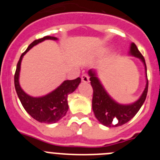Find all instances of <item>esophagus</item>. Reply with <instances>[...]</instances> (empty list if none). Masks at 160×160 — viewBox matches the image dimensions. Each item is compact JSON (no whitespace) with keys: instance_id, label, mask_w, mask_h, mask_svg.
I'll use <instances>...</instances> for the list:
<instances>
[{"instance_id":"esophagus-1","label":"esophagus","mask_w":160,"mask_h":160,"mask_svg":"<svg viewBox=\"0 0 160 160\" xmlns=\"http://www.w3.org/2000/svg\"><path fill=\"white\" fill-rule=\"evenodd\" d=\"M82 81L83 82H90V78H89V77L87 74H82Z\"/></svg>"}]
</instances>
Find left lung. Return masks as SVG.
<instances>
[{
	"label": "left lung",
	"mask_w": 160,
	"mask_h": 160,
	"mask_svg": "<svg viewBox=\"0 0 160 160\" xmlns=\"http://www.w3.org/2000/svg\"><path fill=\"white\" fill-rule=\"evenodd\" d=\"M128 54L138 58L142 62L145 69L146 86L142 94L134 102L122 104L118 102L107 92L102 83L98 77V71L90 69L88 71L90 84L94 90L92 99V109L98 121L107 128H116L127 123L137 114L146 99L148 90L147 76V66L145 59L138 51L135 44L131 43Z\"/></svg>",
	"instance_id": "obj_1"
}]
</instances>
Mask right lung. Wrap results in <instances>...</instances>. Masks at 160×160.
<instances>
[{
	"label": "right lung",
	"mask_w": 160,
	"mask_h": 160,
	"mask_svg": "<svg viewBox=\"0 0 160 160\" xmlns=\"http://www.w3.org/2000/svg\"><path fill=\"white\" fill-rule=\"evenodd\" d=\"M46 40L57 41L58 38L51 36L44 37L43 38L35 40L28 46L27 49L22 54L17 65L14 75V85L18 98L26 112L38 122L51 124L58 122L66 115L69 109L68 95L78 88L81 83V78H78L74 80H66L53 91L39 97H32L24 91L19 82L22 58L29 49Z\"/></svg>",
	"instance_id": "obj_1"
}]
</instances>
